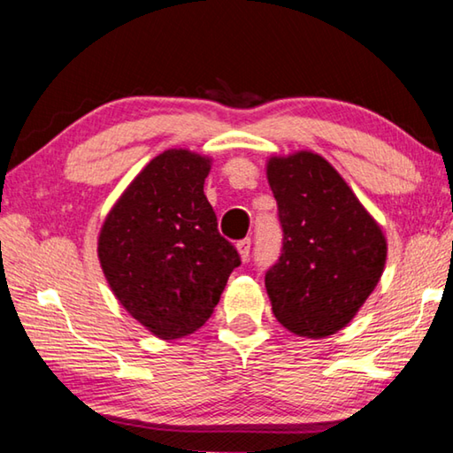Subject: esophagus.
Returning <instances> with one entry per match:
<instances>
[{
	"mask_svg": "<svg viewBox=\"0 0 453 453\" xmlns=\"http://www.w3.org/2000/svg\"><path fill=\"white\" fill-rule=\"evenodd\" d=\"M250 250H251L250 237H245V240L237 242V251H240V257L243 259V262H248V259H250Z\"/></svg>",
	"mask_w": 453,
	"mask_h": 453,
	"instance_id": "obj_1",
	"label": "esophagus"
}]
</instances>
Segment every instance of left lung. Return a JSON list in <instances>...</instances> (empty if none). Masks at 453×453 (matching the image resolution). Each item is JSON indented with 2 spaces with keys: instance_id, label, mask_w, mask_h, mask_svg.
Listing matches in <instances>:
<instances>
[{
  "instance_id": "8db88e82",
  "label": "left lung",
  "mask_w": 453,
  "mask_h": 453,
  "mask_svg": "<svg viewBox=\"0 0 453 453\" xmlns=\"http://www.w3.org/2000/svg\"><path fill=\"white\" fill-rule=\"evenodd\" d=\"M267 181L283 229L281 256L265 273L272 311L288 332L321 340L346 327L378 286L386 235L318 153L270 157Z\"/></svg>"
}]
</instances>
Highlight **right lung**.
<instances>
[{"label": "right lung", "mask_w": 453, "mask_h": 453, "mask_svg": "<svg viewBox=\"0 0 453 453\" xmlns=\"http://www.w3.org/2000/svg\"><path fill=\"white\" fill-rule=\"evenodd\" d=\"M211 159L167 150L119 196L97 240L107 283L134 319L162 340L197 332L240 254L218 232L203 194Z\"/></svg>", "instance_id": "1"}]
</instances>
